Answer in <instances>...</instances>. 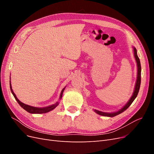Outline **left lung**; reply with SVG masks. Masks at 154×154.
<instances>
[{
	"mask_svg": "<svg viewBox=\"0 0 154 154\" xmlns=\"http://www.w3.org/2000/svg\"><path fill=\"white\" fill-rule=\"evenodd\" d=\"M134 48V57L135 59L136 60V63H137V80L136 83V85H135V88H134V91L132 97H130V99L129 101L127 102V103L126 104L122 109H120L119 110L115 112H112V113H107V112H103L99 111L97 110H94V111L97 114L101 115V116H107V117H114V116H117L121 113L123 112L125 110H127L130 105L132 103V102L134 100L136 99V97H137L138 92L139 91V88H140V85H141V63H140V60H139V58L137 56V50L135 48Z\"/></svg>",
	"mask_w": 154,
	"mask_h": 154,
	"instance_id": "obj_1",
	"label": "left lung"
}]
</instances>
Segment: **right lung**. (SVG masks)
Instances as JSON below:
<instances>
[{
  "label": "right lung",
  "mask_w": 154,
  "mask_h": 154,
  "mask_svg": "<svg viewBox=\"0 0 154 154\" xmlns=\"http://www.w3.org/2000/svg\"><path fill=\"white\" fill-rule=\"evenodd\" d=\"M10 89L11 91V93L13 94V96L15 97V100H17V101L18 102V103L20 105V106L22 108L24 109V110H26L27 112H28L31 113V114H44V113H47L48 112L51 111L53 110L54 109H55L56 107H57L58 104H59V102H57L55 104H53L52 105H50L48 106H45V107H43V108H39V107H35V106H32L28 105H26L24 103H23L22 102L18 100V99L15 93L13 92V90H12V87H11V81L10 82ZM65 89V87L63 88L62 92H61V94H60V99H62V94H63V92Z\"/></svg>",
  "instance_id": "right-lung-1"
}]
</instances>
